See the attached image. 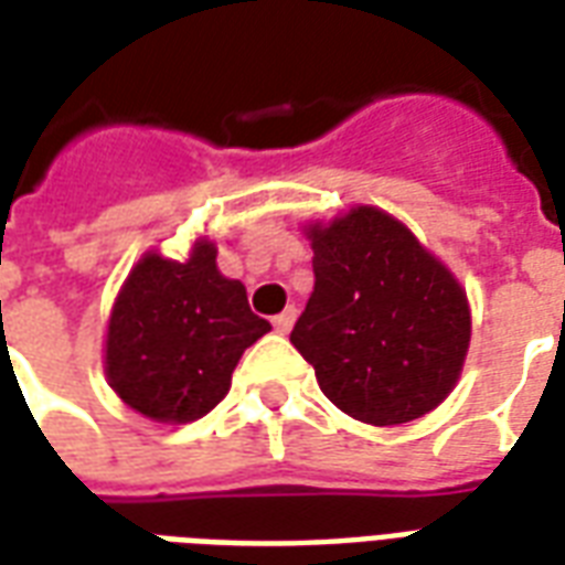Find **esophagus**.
I'll list each match as a JSON object with an SVG mask.
<instances>
[{
    "label": "esophagus",
    "mask_w": 565,
    "mask_h": 565,
    "mask_svg": "<svg viewBox=\"0 0 565 565\" xmlns=\"http://www.w3.org/2000/svg\"><path fill=\"white\" fill-rule=\"evenodd\" d=\"M296 323V308H284L281 315L271 317V326H275V332H281V335H287L290 329H294Z\"/></svg>",
    "instance_id": "34e87169"
}]
</instances>
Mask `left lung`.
Masks as SVG:
<instances>
[{"mask_svg":"<svg viewBox=\"0 0 565 565\" xmlns=\"http://www.w3.org/2000/svg\"><path fill=\"white\" fill-rule=\"evenodd\" d=\"M315 294L290 344L335 407L367 425L434 411L461 374L470 308L449 269L374 206L308 230Z\"/></svg>","mask_w":565,"mask_h":565,"instance_id":"8db88e82","label":"left lung"}]
</instances>
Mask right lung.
Instances as JSON below:
<instances>
[{"mask_svg": "<svg viewBox=\"0 0 565 565\" xmlns=\"http://www.w3.org/2000/svg\"><path fill=\"white\" fill-rule=\"evenodd\" d=\"M269 329L245 287L218 271L215 245L198 242L185 263L146 254L113 305L107 377L149 419L194 422L227 395L239 356Z\"/></svg>", "mask_w": 565, "mask_h": 565, "instance_id": "1", "label": "right lung"}]
</instances>
